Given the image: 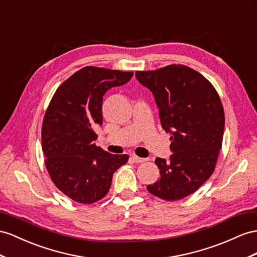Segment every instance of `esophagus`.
<instances>
[{
    "instance_id": "obj_1",
    "label": "esophagus",
    "mask_w": 257,
    "mask_h": 257,
    "mask_svg": "<svg viewBox=\"0 0 257 257\" xmlns=\"http://www.w3.org/2000/svg\"><path fill=\"white\" fill-rule=\"evenodd\" d=\"M131 159H133V161L135 163H143V162L147 161V159H143V157H139L137 155H133V156H131Z\"/></svg>"
}]
</instances>
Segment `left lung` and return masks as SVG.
Segmentation results:
<instances>
[{
	"instance_id": "1",
	"label": "left lung",
	"mask_w": 257,
	"mask_h": 257,
	"mask_svg": "<svg viewBox=\"0 0 257 257\" xmlns=\"http://www.w3.org/2000/svg\"><path fill=\"white\" fill-rule=\"evenodd\" d=\"M136 78L153 93L162 127L172 136L173 154L168 161L155 160L161 177L147 189L166 201L183 199L215 169L225 129L219 95L205 77L185 65L137 71Z\"/></svg>"
}]
</instances>
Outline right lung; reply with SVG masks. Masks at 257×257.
<instances>
[{"label":"right lung","instance_id":"1","mask_svg":"<svg viewBox=\"0 0 257 257\" xmlns=\"http://www.w3.org/2000/svg\"><path fill=\"white\" fill-rule=\"evenodd\" d=\"M134 72L87 66L64 81L52 97L42 124V150L52 181L79 203H94L107 194L127 154H110L95 146L102 126L106 91L127 83Z\"/></svg>","mask_w":257,"mask_h":257}]
</instances>
